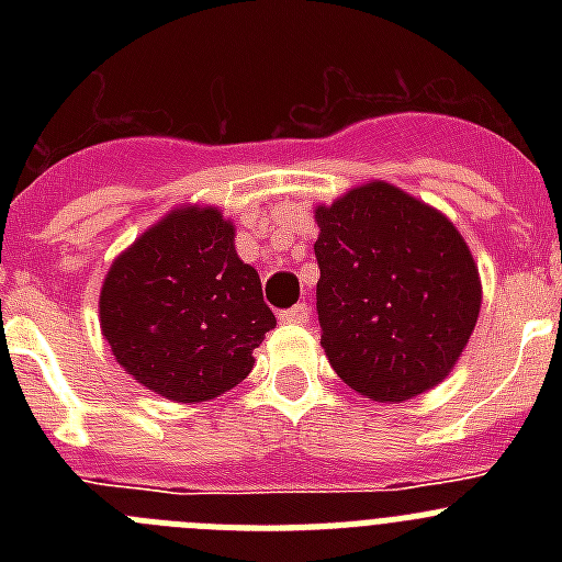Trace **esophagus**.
Wrapping results in <instances>:
<instances>
[{
    "mask_svg": "<svg viewBox=\"0 0 562 562\" xmlns=\"http://www.w3.org/2000/svg\"><path fill=\"white\" fill-rule=\"evenodd\" d=\"M278 321H281V324H306V321H310V306L301 301V304L290 306V310L278 312Z\"/></svg>",
    "mask_w": 562,
    "mask_h": 562,
    "instance_id": "esophagus-1",
    "label": "esophagus"
}]
</instances>
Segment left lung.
Listing matches in <instances>:
<instances>
[{
  "mask_svg": "<svg viewBox=\"0 0 562 562\" xmlns=\"http://www.w3.org/2000/svg\"><path fill=\"white\" fill-rule=\"evenodd\" d=\"M321 346L346 385L402 402L448 376L475 329L481 281L439 211L389 182L317 207Z\"/></svg>",
  "mask_w": 562,
  "mask_h": 562,
  "instance_id": "8db88e82",
  "label": "left lung"
}]
</instances>
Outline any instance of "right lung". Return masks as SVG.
Segmentation results:
<instances>
[{"label":"right lung","instance_id":"obj_1","mask_svg":"<svg viewBox=\"0 0 562 562\" xmlns=\"http://www.w3.org/2000/svg\"><path fill=\"white\" fill-rule=\"evenodd\" d=\"M101 329L114 360L173 402L225 394L276 329L261 281L236 256L233 225L213 207L168 213L109 270Z\"/></svg>","mask_w":562,"mask_h":562}]
</instances>
